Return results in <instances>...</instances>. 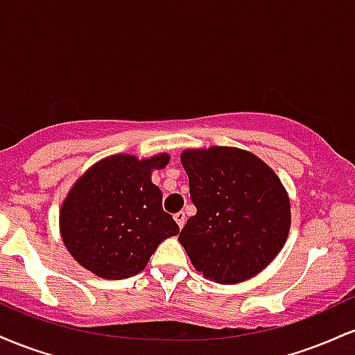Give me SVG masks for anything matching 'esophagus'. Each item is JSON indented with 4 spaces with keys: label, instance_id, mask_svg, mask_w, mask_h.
I'll use <instances>...</instances> for the list:
<instances>
[{
    "label": "esophagus",
    "instance_id": "34e87169",
    "mask_svg": "<svg viewBox=\"0 0 355 355\" xmlns=\"http://www.w3.org/2000/svg\"><path fill=\"white\" fill-rule=\"evenodd\" d=\"M173 218H175V222L178 223V227H180V229H183V225H185V220H187L185 211H177V214L173 215Z\"/></svg>",
    "mask_w": 355,
    "mask_h": 355
}]
</instances>
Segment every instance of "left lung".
Listing matches in <instances>:
<instances>
[{"mask_svg": "<svg viewBox=\"0 0 355 355\" xmlns=\"http://www.w3.org/2000/svg\"><path fill=\"white\" fill-rule=\"evenodd\" d=\"M197 214L178 240L205 279L239 284L262 272L282 250L291 202L282 182L254 153L234 146L185 150Z\"/></svg>", "mask_w": 355, "mask_h": 355, "instance_id": "left-lung-1", "label": "left lung"}]
</instances>
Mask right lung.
<instances>
[{
	"mask_svg": "<svg viewBox=\"0 0 355 355\" xmlns=\"http://www.w3.org/2000/svg\"><path fill=\"white\" fill-rule=\"evenodd\" d=\"M168 162L166 153L144 160L112 155L76 180L61 205L60 232L81 267L101 279H128L144 270L165 239L180 232L152 183L153 170Z\"/></svg>",
	"mask_w": 355,
	"mask_h": 355,
	"instance_id": "add662e5",
	"label": "right lung"
}]
</instances>
